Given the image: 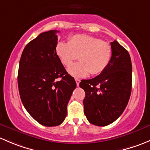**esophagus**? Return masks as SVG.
Wrapping results in <instances>:
<instances>
[{"label":"esophagus","instance_id":"34e87169","mask_svg":"<svg viewBox=\"0 0 150 150\" xmlns=\"http://www.w3.org/2000/svg\"><path fill=\"white\" fill-rule=\"evenodd\" d=\"M75 82H76V84H77V86H79V83H80V82H81V80L80 79H78V78H75Z\"/></svg>","mask_w":150,"mask_h":150}]
</instances>
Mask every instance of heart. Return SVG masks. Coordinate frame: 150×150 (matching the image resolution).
I'll return each instance as SVG.
<instances>
[{
	"instance_id": "obj_1",
	"label": "heart",
	"mask_w": 150,
	"mask_h": 150,
	"mask_svg": "<svg viewBox=\"0 0 150 150\" xmlns=\"http://www.w3.org/2000/svg\"><path fill=\"white\" fill-rule=\"evenodd\" d=\"M56 53L61 62L69 67L79 57L80 62L68 69L69 75L76 78L100 75L108 66L112 56L110 43L88 35L72 36L69 42L60 41L56 45Z\"/></svg>"
}]
</instances>
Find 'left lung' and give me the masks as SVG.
<instances>
[{
    "instance_id": "1",
    "label": "left lung",
    "mask_w": 150,
    "mask_h": 150,
    "mask_svg": "<svg viewBox=\"0 0 150 150\" xmlns=\"http://www.w3.org/2000/svg\"><path fill=\"white\" fill-rule=\"evenodd\" d=\"M112 56L108 66L92 79L82 80L85 91L84 114L91 124L106 126L114 122L125 109L132 89L130 56L117 41L110 42Z\"/></svg>"
}]
</instances>
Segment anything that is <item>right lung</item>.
<instances>
[{
    "mask_svg": "<svg viewBox=\"0 0 150 150\" xmlns=\"http://www.w3.org/2000/svg\"><path fill=\"white\" fill-rule=\"evenodd\" d=\"M41 33L25 47L19 64L18 88L28 114L47 127L62 124L67 114V104L75 79L64 67L56 53V33ZM60 77L61 80L57 79Z\"/></svg>",
    "mask_w": 150,
    "mask_h": 150,
    "instance_id": "obj_1",
    "label": "right lung"
}]
</instances>
